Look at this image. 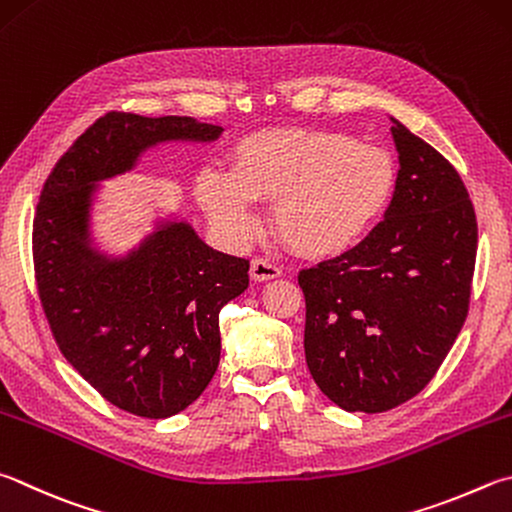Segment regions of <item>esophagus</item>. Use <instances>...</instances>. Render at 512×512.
Returning <instances> with one entry per match:
<instances>
[{
    "label": "esophagus",
    "mask_w": 512,
    "mask_h": 512,
    "mask_svg": "<svg viewBox=\"0 0 512 512\" xmlns=\"http://www.w3.org/2000/svg\"><path fill=\"white\" fill-rule=\"evenodd\" d=\"M280 275H282V268L275 266L273 262H268L264 257H255L253 262H250V277H253L255 282H268Z\"/></svg>",
    "instance_id": "esophagus-1"
}]
</instances>
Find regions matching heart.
<instances>
[{
  "label": "heart",
  "mask_w": 512,
  "mask_h": 512,
  "mask_svg": "<svg viewBox=\"0 0 512 512\" xmlns=\"http://www.w3.org/2000/svg\"><path fill=\"white\" fill-rule=\"evenodd\" d=\"M396 165L376 145L327 129H266L232 152L230 174L206 172L201 208L221 232L244 241L259 228L253 201H273V228L293 253L336 257L385 215Z\"/></svg>",
  "instance_id": "heart-1"
}]
</instances>
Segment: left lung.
Here are the masks:
<instances>
[{
    "mask_svg": "<svg viewBox=\"0 0 512 512\" xmlns=\"http://www.w3.org/2000/svg\"><path fill=\"white\" fill-rule=\"evenodd\" d=\"M392 136L401 170L385 219L358 246L297 275L306 365L347 412H387L421 392L470 306L477 217L466 185L398 120Z\"/></svg>",
    "mask_w": 512,
    "mask_h": 512,
    "instance_id": "1",
    "label": "left lung"
}]
</instances>
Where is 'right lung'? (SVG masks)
<instances>
[{"mask_svg": "<svg viewBox=\"0 0 512 512\" xmlns=\"http://www.w3.org/2000/svg\"><path fill=\"white\" fill-rule=\"evenodd\" d=\"M221 132L190 116L109 111L60 156L37 201L33 266L53 338L105 401L134 416H174L203 394L221 356L219 311L248 288L250 264L181 221L109 259L89 244L91 194L147 147Z\"/></svg>", "mask_w": 512, "mask_h": 512, "instance_id": "1", "label": "right lung"}]
</instances>
